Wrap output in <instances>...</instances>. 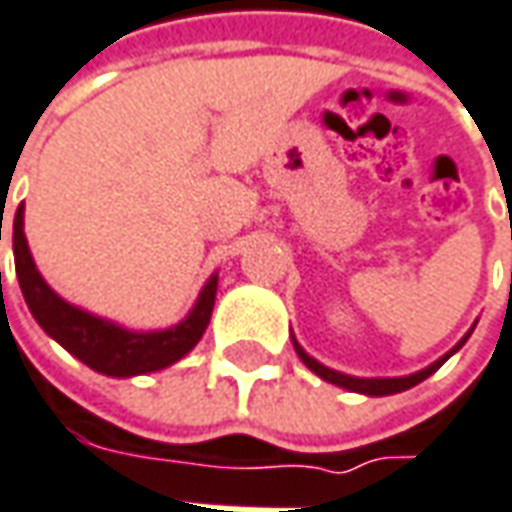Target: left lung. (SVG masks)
I'll return each instance as SVG.
<instances>
[{"label": "left lung", "mask_w": 512, "mask_h": 512, "mask_svg": "<svg viewBox=\"0 0 512 512\" xmlns=\"http://www.w3.org/2000/svg\"><path fill=\"white\" fill-rule=\"evenodd\" d=\"M465 345V340L456 345V348H462ZM294 348H297V354H300V360L309 365L311 371L317 374V377H323L326 382H334V385H340V388H348V391H357V394H371V397H388V394H399V391H408V388H414V385H419L422 379H428L442 365V362L448 360L450 354L456 351H450L448 357H442L439 362H433L431 368H425V371H419V374H411V377H394V379H357V377H345V374H337V371H331V368H326V365H320L317 360H311L309 354L300 348V345L294 343Z\"/></svg>", "instance_id": "1"}]
</instances>
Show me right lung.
Wrapping results in <instances>:
<instances>
[{
  "instance_id": "add662e5",
  "label": "right lung",
  "mask_w": 512,
  "mask_h": 512,
  "mask_svg": "<svg viewBox=\"0 0 512 512\" xmlns=\"http://www.w3.org/2000/svg\"><path fill=\"white\" fill-rule=\"evenodd\" d=\"M13 257H16V277H19V286L25 294L27 309L36 317V323L45 328L56 343L64 345L73 357H79L84 365H90L93 371L107 374V377L150 374V371L167 368L172 362L181 360L203 337L209 317H212L215 294H218V277H212L203 286L195 309L189 311V317L181 326L135 334V331H124V328L104 323L93 314L64 303L62 297L47 286L42 274L36 272L30 249H27L25 229H22V206L16 209V218H13Z\"/></svg>"
}]
</instances>
